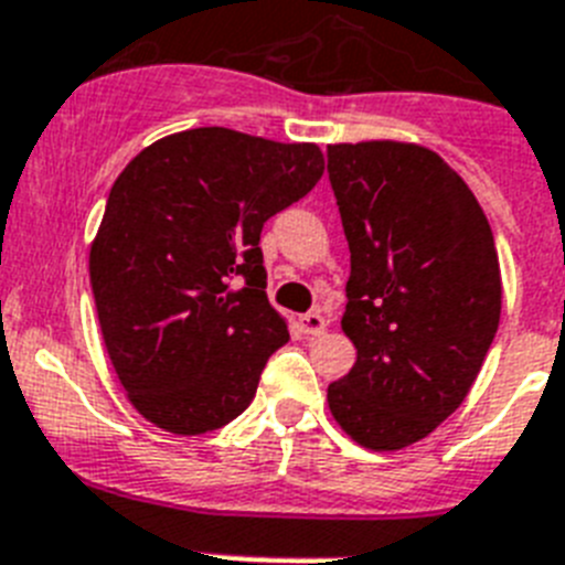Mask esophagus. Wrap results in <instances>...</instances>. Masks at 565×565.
Masks as SVG:
<instances>
[{
	"label": "esophagus",
	"mask_w": 565,
	"mask_h": 565,
	"mask_svg": "<svg viewBox=\"0 0 565 565\" xmlns=\"http://www.w3.org/2000/svg\"><path fill=\"white\" fill-rule=\"evenodd\" d=\"M326 326H329V322H326V317H322L320 311H308V315L302 317V331L311 337L326 334Z\"/></svg>",
	"instance_id": "34e87169"
}]
</instances>
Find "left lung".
Instances as JSON below:
<instances>
[{
  "label": "left lung",
  "mask_w": 565,
  "mask_h": 565,
  "mask_svg": "<svg viewBox=\"0 0 565 565\" xmlns=\"http://www.w3.org/2000/svg\"><path fill=\"white\" fill-rule=\"evenodd\" d=\"M351 250L342 331L354 369L329 385L351 440L397 451L460 406L498 334L500 263L480 202L423 145H329Z\"/></svg>",
  "instance_id": "1"
}]
</instances>
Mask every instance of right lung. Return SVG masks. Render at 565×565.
Here are the masks:
<instances>
[{
  "label": "right lung",
  "instance_id": "right-lung-1",
  "mask_svg": "<svg viewBox=\"0 0 565 565\" xmlns=\"http://www.w3.org/2000/svg\"><path fill=\"white\" fill-rule=\"evenodd\" d=\"M322 168L315 142L191 128L119 173L88 268L105 349L145 420L191 437L248 408L288 342L265 294L259 234Z\"/></svg>",
  "mask_w": 565,
  "mask_h": 565
}]
</instances>
